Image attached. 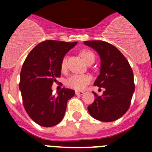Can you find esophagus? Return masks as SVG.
Returning a JSON list of instances; mask_svg holds the SVG:
<instances>
[{"label":"esophagus","instance_id":"1","mask_svg":"<svg viewBox=\"0 0 152 152\" xmlns=\"http://www.w3.org/2000/svg\"><path fill=\"white\" fill-rule=\"evenodd\" d=\"M75 94H76V95H83L84 92L82 91H75Z\"/></svg>","mask_w":152,"mask_h":152}]
</instances>
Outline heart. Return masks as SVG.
<instances>
[{"instance_id":"obj_1","label":"heart","mask_w":152,"mask_h":152,"mask_svg":"<svg viewBox=\"0 0 152 152\" xmlns=\"http://www.w3.org/2000/svg\"><path fill=\"white\" fill-rule=\"evenodd\" d=\"M80 56L88 64L94 62L95 56L94 52L89 49H83L80 51ZM67 68V57H64L61 61V70L64 72ZM91 77L88 75H74L68 77L66 80V85L68 88L76 91H82L91 83Z\"/></svg>"}]
</instances>
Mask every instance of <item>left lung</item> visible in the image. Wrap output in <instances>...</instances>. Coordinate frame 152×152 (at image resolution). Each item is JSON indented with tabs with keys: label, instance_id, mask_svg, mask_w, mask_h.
Here are the masks:
<instances>
[{
	"label": "left lung",
	"instance_id": "1",
	"mask_svg": "<svg viewBox=\"0 0 152 152\" xmlns=\"http://www.w3.org/2000/svg\"><path fill=\"white\" fill-rule=\"evenodd\" d=\"M84 44L100 55V74L94 85L105 89L102 96L93 92L95 99L88 107V112L100 121H115L130 107L135 91L132 70L128 60L112 44L101 40L85 41Z\"/></svg>",
	"mask_w": 152,
	"mask_h": 152
}]
</instances>
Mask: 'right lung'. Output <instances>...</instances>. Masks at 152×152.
Here are the masks:
<instances>
[{"label": "right lung", "mask_w": 152, "mask_h": 152, "mask_svg": "<svg viewBox=\"0 0 152 152\" xmlns=\"http://www.w3.org/2000/svg\"><path fill=\"white\" fill-rule=\"evenodd\" d=\"M76 44L77 42L45 40L34 47L24 61L19 88L25 110L39 126L58 124L64 116L68 100L75 95L73 90L61 88L54 96L51 87L61 77L64 55Z\"/></svg>", "instance_id": "add662e5"}]
</instances>
